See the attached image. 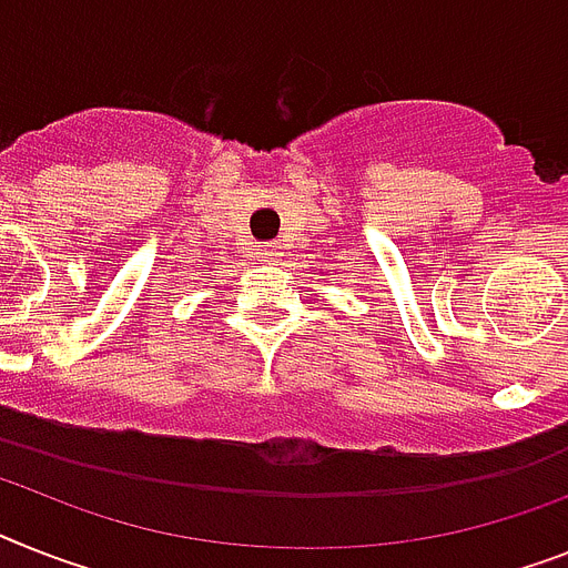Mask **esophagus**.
Returning a JSON list of instances; mask_svg holds the SVG:
<instances>
[{"instance_id":"obj_1","label":"esophagus","mask_w":568,"mask_h":568,"mask_svg":"<svg viewBox=\"0 0 568 568\" xmlns=\"http://www.w3.org/2000/svg\"><path fill=\"white\" fill-rule=\"evenodd\" d=\"M261 255H264L266 261H278V246H264V250H261Z\"/></svg>"}]
</instances>
